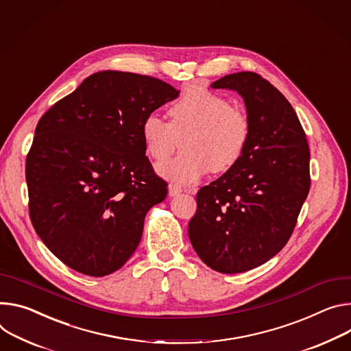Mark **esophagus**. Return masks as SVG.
<instances>
[{
    "label": "esophagus",
    "instance_id": "esophagus-1",
    "mask_svg": "<svg viewBox=\"0 0 351 351\" xmlns=\"http://www.w3.org/2000/svg\"><path fill=\"white\" fill-rule=\"evenodd\" d=\"M182 192H183V189L180 186H178V184H171L169 186V196L175 197V196H179Z\"/></svg>",
    "mask_w": 351,
    "mask_h": 351
}]
</instances>
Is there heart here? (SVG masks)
<instances>
[{"mask_svg": "<svg viewBox=\"0 0 351 351\" xmlns=\"http://www.w3.org/2000/svg\"><path fill=\"white\" fill-rule=\"evenodd\" d=\"M171 123L158 114H148L141 125L147 152L155 161H164L182 140V151L169 161L159 164L162 178L179 183H196L203 175L232 168L243 154L250 121L247 113L204 88L192 86L169 108Z\"/></svg>", "mask_w": 351, "mask_h": 351, "instance_id": "1", "label": "heart"}]
</instances>
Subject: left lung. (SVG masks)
Wrapping results in <instances>:
<instances>
[{
	"mask_svg": "<svg viewBox=\"0 0 351 351\" xmlns=\"http://www.w3.org/2000/svg\"><path fill=\"white\" fill-rule=\"evenodd\" d=\"M211 88L241 95L250 134L239 161L199 190L189 238L208 267L235 274L289 242L311 186L309 147L290 102L259 74H230Z\"/></svg>",
	"mask_w": 351,
	"mask_h": 351,
	"instance_id": "left-lung-1",
	"label": "left lung"
}]
</instances>
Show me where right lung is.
<instances>
[{"mask_svg": "<svg viewBox=\"0 0 351 351\" xmlns=\"http://www.w3.org/2000/svg\"><path fill=\"white\" fill-rule=\"evenodd\" d=\"M179 97L148 75H89L39 120L26 158L29 214L62 263L92 277L119 270L137 249L167 182L145 156L144 119Z\"/></svg>", "mask_w": 351, "mask_h": 351, "instance_id": "add662e5", "label": "right lung"}]
</instances>
